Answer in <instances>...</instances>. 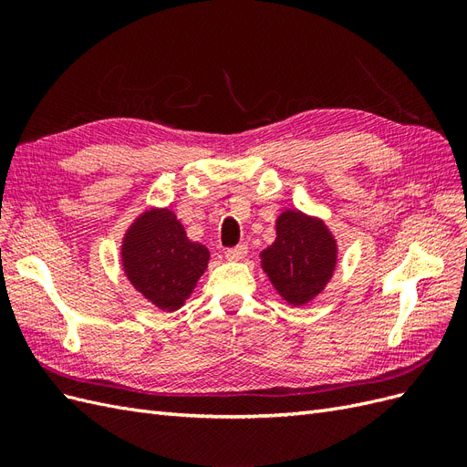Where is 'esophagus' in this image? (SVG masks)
<instances>
[{
  "label": "esophagus",
  "instance_id": "esophagus-1",
  "mask_svg": "<svg viewBox=\"0 0 467 467\" xmlns=\"http://www.w3.org/2000/svg\"><path fill=\"white\" fill-rule=\"evenodd\" d=\"M247 257V245L245 244H239L235 247L225 249V259L228 261H242Z\"/></svg>",
  "mask_w": 467,
  "mask_h": 467
}]
</instances>
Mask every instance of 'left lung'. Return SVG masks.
I'll use <instances>...</instances> for the list:
<instances>
[{
    "instance_id": "1",
    "label": "left lung",
    "mask_w": 467,
    "mask_h": 467,
    "mask_svg": "<svg viewBox=\"0 0 467 467\" xmlns=\"http://www.w3.org/2000/svg\"><path fill=\"white\" fill-rule=\"evenodd\" d=\"M261 259L282 298L292 306H304L329 282L337 244L321 220L286 210L276 220L275 244L261 253Z\"/></svg>"
}]
</instances>
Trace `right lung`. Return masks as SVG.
Here are the masks:
<instances>
[{"mask_svg": "<svg viewBox=\"0 0 467 467\" xmlns=\"http://www.w3.org/2000/svg\"><path fill=\"white\" fill-rule=\"evenodd\" d=\"M210 253L192 244L171 210H150L122 242V266L134 288L165 312L182 306L208 265Z\"/></svg>", "mask_w": 467, "mask_h": 467, "instance_id": "1", "label": "right lung"}]
</instances>
